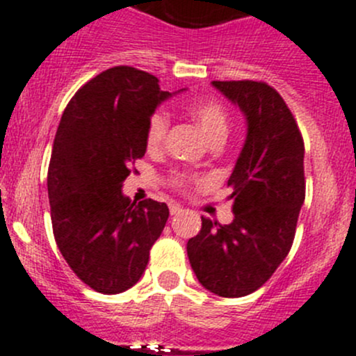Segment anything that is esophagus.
<instances>
[{"instance_id":"obj_1","label":"esophagus","mask_w":356,"mask_h":356,"mask_svg":"<svg viewBox=\"0 0 356 356\" xmlns=\"http://www.w3.org/2000/svg\"><path fill=\"white\" fill-rule=\"evenodd\" d=\"M169 211H171L172 216H176V215H180V213H184V208H181L180 204H171L169 206Z\"/></svg>"}]
</instances>
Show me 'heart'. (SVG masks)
I'll return each instance as SVG.
<instances>
[{"mask_svg":"<svg viewBox=\"0 0 356 356\" xmlns=\"http://www.w3.org/2000/svg\"><path fill=\"white\" fill-rule=\"evenodd\" d=\"M188 115L201 125L213 143H222L225 140L229 127H231V118H229V111L220 101L204 99L188 104ZM169 127H171V120L164 110H155L148 117L147 131H145V141H147L148 150H159L164 145ZM172 185L178 188H185L187 176L184 172H176L172 176Z\"/></svg>","mask_w":356,"mask_h":356,"instance_id":"obj_1","label":"heart"}]
</instances>
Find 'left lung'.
<instances>
[{
    "label": "left lung",
    "instance_id": "8db88e82",
    "mask_svg": "<svg viewBox=\"0 0 356 356\" xmlns=\"http://www.w3.org/2000/svg\"><path fill=\"white\" fill-rule=\"evenodd\" d=\"M213 87L241 108L248 134L227 181L234 220L222 225L201 216L187 255L204 289L245 297L273 276L292 248L306 197L304 140L290 108L266 82L216 80Z\"/></svg>",
    "mask_w": 356,
    "mask_h": 356
}]
</instances>
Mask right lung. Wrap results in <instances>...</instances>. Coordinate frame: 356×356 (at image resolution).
I'll list each match as a JSON object with an SVG mask.
<instances>
[{
    "instance_id": "right-lung-1",
    "label": "right lung",
    "mask_w": 356,
    "mask_h": 356,
    "mask_svg": "<svg viewBox=\"0 0 356 356\" xmlns=\"http://www.w3.org/2000/svg\"><path fill=\"white\" fill-rule=\"evenodd\" d=\"M169 96L154 74L115 66L80 87L60 117L47 176L54 238L99 293L140 282L168 222L165 202H131L122 184L147 152L148 117Z\"/></svg>"
}]
</instances>
